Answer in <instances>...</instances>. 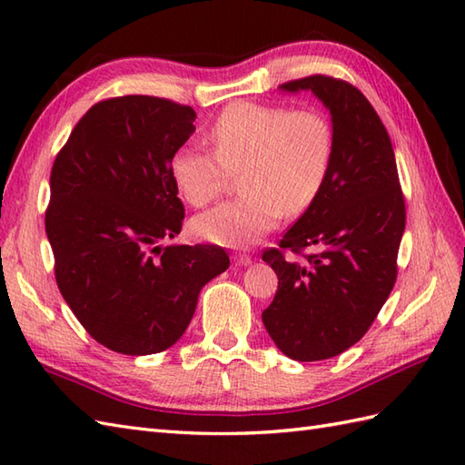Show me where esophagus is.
Masks as SVG:
<instances>
[{"mask_svg":"<svg viewBox=\"0 0 465 465\" xmlns=\"http://www.w3.org/2000/svg\"><path fill=\"white\" fill-rule=\"evenodd\" d=\"M232 260L235 265H250L252 263V258L248 253H233Z\"/></svg>","mask_w":465,"mask_h":465,"instance_id":"obj_1","label":"esophagus"}]
</instances>
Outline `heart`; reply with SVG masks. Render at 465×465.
<instances>
[{
  "instance_id": "1",
  "label": "heart",
  "mask_w": 465,
  "mask_h": 465,
  "mask_svg": "<svg viewBox=\"0 0 465 465\" xmlns=\"http://www.w3.org/2000/svg\"><path fill=\"white\" fill-rule=\"evenodd\" d=\"M213 151L182 145L170 162L172 182L185 202L210 203L230 173L242 170L243 195L193 217L197 238L225 248L258 242L280 223L283 212L310 207L328 180L333 132L315 110L252 102L232 104L210 127Z\"/></svg>"
}]
</instances>
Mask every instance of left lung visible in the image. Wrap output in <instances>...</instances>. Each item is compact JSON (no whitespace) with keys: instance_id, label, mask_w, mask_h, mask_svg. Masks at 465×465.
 <instances>
[{"instance_id":"8db88e82","label":"left lung","mask_w":465,"mask_h":465,"mask_svg":"<svg viewBox=\"0 0 465 465\" xmlns=\"http://www.w3.org/2000/svg\"><path fill=\"white\" fill-rule=\"evenodd\" d=\"M312 92L331 115L333 160L320 195L263 262L278 292L262 320L288 358L320 361L358 343L396 283L406 203L390 135L358 87L328 75L280 85ZM318 247L309 263L282 258Z\"/></svg>"}]
</instances>
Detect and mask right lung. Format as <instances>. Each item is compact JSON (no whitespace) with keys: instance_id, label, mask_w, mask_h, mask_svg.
I'll list each match as a JSON object with an SVG mask.
<instances>
[{"instance_id":"add662e5","label":"right lung","mask_w":465,"mask_h":465,"mask_svg":"<svg viewBox=\"0 0 465 465\" xmlns=\"http://www.w3.org/2000/svg\"><path fill=\"white\" fill-rule=\"evenodd\" d=\"M195 112L152 95L95 104L57 153L45 212L55 282L95 341L163 351L190 325L203 285L230 268L217 245H163L182 232L170 175Z\"/></svg>"}]
</instances>
